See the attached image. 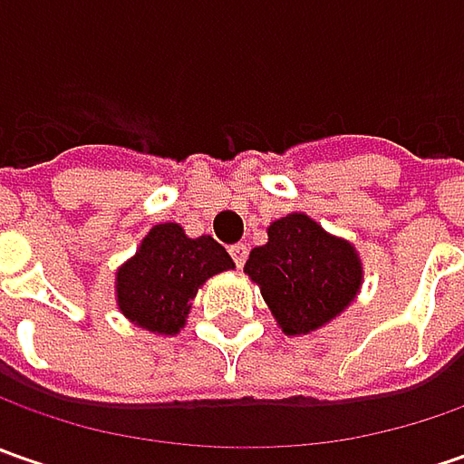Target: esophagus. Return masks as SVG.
<instances>
[{
    "mask_svg": "<svg viewBox=\"0 0 464 464\" xmlns=\"http://www.w3.org/2000/svg\"><path fill=\"white\" fill-rule=\"evenodd\" d=\"M229 256H232L235 263H237V268H242V266H245V260H247V245H245V242L232 245V247H229Z\"/></svg>",
    "mask_w": 464,
    "mask_h": 464,
    "instance_id": "1",
    "label": "esophagus"
}]
</instances>
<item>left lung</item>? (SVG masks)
Returning <instances> with one entry per match:
<instances>
[{
	"mask_svg": "<svg viewBox=\"0 0 464 464\" xmlns=\"http://www.w3.org/2000/svg\"><path fill=\"white\" fill-rule=\"evenodd\" d=\"M245 274L286 335L325 328L351 307L364 284L353 242L325 232L304 211L271 222L268 242L250 250Z\"/></svg>",
	"mask_w": 464,
	"mask_h": 464,
	"instance_id": "8db88e82",
	"label": "left lung"
}]
</instances>
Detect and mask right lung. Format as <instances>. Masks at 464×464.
<instances>
[{
	"mask_svg": "<svg viewBox=\"0 0 464 464\" xmlns=\"http://www.w3.org/2000/svg\"><path fill=\"white\" fill-rule=\"evenodd\" d=\"M232 268L229 253L211 235L188 237L180 224H154L134 256L118 266V310L136 328L178 335L186 328L198 289Z\"/></svg>",
	"mask_w": 464,
	"mask_h": 464,
	"instance_id": "obj_1",
	"label": "right lung"
}]
</instances>
